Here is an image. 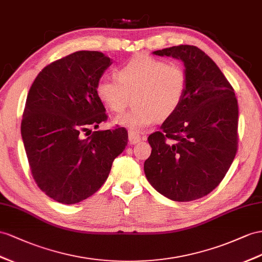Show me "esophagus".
Here are the masks:
<instances>
[{
    "label": "esophagus",
    "mask_w": 262,
    "mask_h": 262,
    "mask_svg": "<svg viewBox=\"0 0 262 262\" xmlns=\"http://www.w3.org/2000/svg\"><path fill=\"white\" fill-rule=\"evenodd\" d=\"M145 138L146 137H140L138 134L133 133V132H129V134H128V139H129V143L130 144H137V143L140 142V140L145 139Z\"/></svg>",
    "instance_id": "34e87169"
}]
</instances>
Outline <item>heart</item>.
<instances>
[{"instance_id": "heart-1", "label": "heart", "mask_w": 262, "mask_h": 262, "mask_svg": "<svg viewBox=\"0 0 262 262\" xmlns=\"http://www.w3.org/2000/svg\"><path fill=\"white\" fill-rule=\"evenodd\" d=\"M115 77L102 76L96 83V95L114 113L123 112L133 96V108L114 119V124L140 133L157 118H170L182 106L188 77L177 63L138 55L119 66Z\"/></svg>"}]
</instances>
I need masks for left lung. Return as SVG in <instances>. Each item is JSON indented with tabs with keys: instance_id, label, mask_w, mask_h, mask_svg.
Here are the masks:
<instances>
[{
	"instance_id": "obj_1",
	"label": "left lung",
	"mask_w": 262,
	"mask_h": 262,
	"mask_svg": "<svg viewBox=\"0 0 262 262\" xmlns=\"http://www.w3.org/2000/svg\"><path fill=\"white\" fill-rule=\"evenodd\" d=\"M152 54L183 61L188 85L179 110L148 137L145 175L167 198L196 200L221 183L236 156L237 98L223 72L197 46H171Z\"/></svg>"
}]
</instances>
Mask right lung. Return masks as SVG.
Listing matches in <instances>:
<instances>
[{"mask_svg": "<svg viewBox=\"0 0 262 262\" xmlns=\"http://www.w3.org/2000/svg\"><path fill=\"white\" fill-rule=\"evenodd\" d=\"M111 64L102 52L78 51L44 67L29 91L21 134L30 169L61 204L94 195L128 142L124 127L91 134L107 119L95 89Z\"/></svg>", "mask_w": 262, "mask_h": 262, "instance_id": "right-lung-1", "label": "right lung"}]
</instances>
